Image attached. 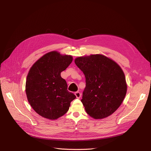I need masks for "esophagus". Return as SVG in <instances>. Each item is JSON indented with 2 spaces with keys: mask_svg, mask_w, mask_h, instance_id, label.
I'll return each instance as SVG.
<instances>
[{
  "mask_svg": "<svg viewBox=\"0 0 151 151\" xmlns=\"http://www.w3.org/2000/svg\"><path fill=\"white\" fill-rule=\"evenodd\" d=\"M75 95L76 96V98H78V99H80L81 97V93L80 92H78V91L76 92L75 93Z\"/></svg>",
  "mask_w": 151,
  "mask_h": 151,
  "instance_id": "obj_1",
  "label": "esophagus"
}]
</instances>
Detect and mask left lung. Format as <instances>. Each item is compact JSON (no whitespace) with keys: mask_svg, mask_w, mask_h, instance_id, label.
I'll return each mask as SVG.
<instances>
[{"mask_svg":"<svg viewBox=\"0 0 151 151\" xmlns=\"http://www.w3.org/2000/svg\"><path fill=\"white\" fill-rule=\"evenodd\" d=\"M75 62L86 78L81 101L86 113L97 119L111 115L121 105L127 88L120 66L101 54L79 57Z\"/></svg>","mask_w":151,"mask_h":151,"instance_id":"8db88e82","label":"left lung"}]
</instances>
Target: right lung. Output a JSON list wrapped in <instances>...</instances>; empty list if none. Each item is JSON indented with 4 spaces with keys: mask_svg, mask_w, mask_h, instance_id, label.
<instances>
[{
    "mask_svg": "<svg viewBox=\"0 0 151 151\" xmlns=\"http://www.w3.org/2000/svg\"><path fill=\"white\" fill-rule=\"evenodd\" d=\"M70 55L51 51L40 58L30 68L26 83L29 104L41 116L51 120L64 115L76 96L67 90L60 76L71 63Z\"/></svg>",
    "mask_w": 151,
    "mask_h": 151,
    "instance_id": "obj_1",
    "label": "right lung"
}]
</instances>
